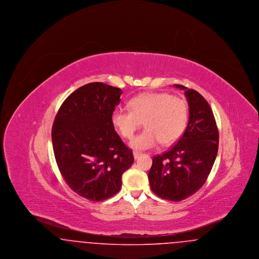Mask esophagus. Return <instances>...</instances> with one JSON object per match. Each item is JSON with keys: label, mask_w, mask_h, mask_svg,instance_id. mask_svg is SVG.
Masks as SVG:
<instances>
[{"label": "esophagus", "mask_w": 259, "mask_h": 259, "mask_svg": "<svg viewBox=\"0 0 259 259\" xmlns=\"http://www.w3.org/2000/svg\"><path fill=\"white\" fill-rule=\"evenodd\" d=\"M133 155H134L135 159H138L142 155V153L140 151H133Z\"/></svg>", "instance_id": "esophagus-1"}]
</instances>
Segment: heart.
<instances>
[{
    "label": "heart",
    "instance_id": "obj_1",
    "mask_svg": "<svg viewBox=\"0 0 259 259\" xmlns=\"http://www.w3.org/2000/svg\"><path fill=\"white\" fill-rule=\"evenodd\" d=\"M130 110L115 109L111 122L117 132L131 139L143 125L147 127L130 142L135 149H148L159 142L170 145L185 132L188 120V106L185 99L167 92H146L129 102Z\"/></svg>",
    "mask_w": 259,
    "mask_h": 259
}]
</instances>
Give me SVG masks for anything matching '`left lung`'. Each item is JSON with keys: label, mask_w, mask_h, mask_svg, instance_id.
<instances>
[{"label": "left lung", "mask_w": 259, "mask_h": 259, "mask_svg": "<svg viewBox=\"0 0 259 259\" xmlns=\"http://www.w3.org/2000/svg\"><path fill=\"white\" fill-rule=\"evenodd\" d=\"M174 87L185 90L188 123L174 147L153 157L148 181L157 196L179 202L193 195L206 183L219 150V130L206 99L196 90Z\"/></svg>", "instance_id": "left-lung-1"}]
</instances>
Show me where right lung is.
Segmentation results:
<instances>
[{"label":"right lung","mask_w":259,"mask_h":259,"mask_svg":"<svg viewBox=\"0 0 259 259\" xmlns=\"http://www.w3.org/2000/svg\"><path fill=\"white\" fill-rule=\"evenodd\" d=\"M120 88L91 82L64 101L52 126L54 156L67 185L90 201L112 197L134 162L132 150L115 132L111 113Z\"/></svg>","instance_id":"right-lung-1"}]
</instances>
